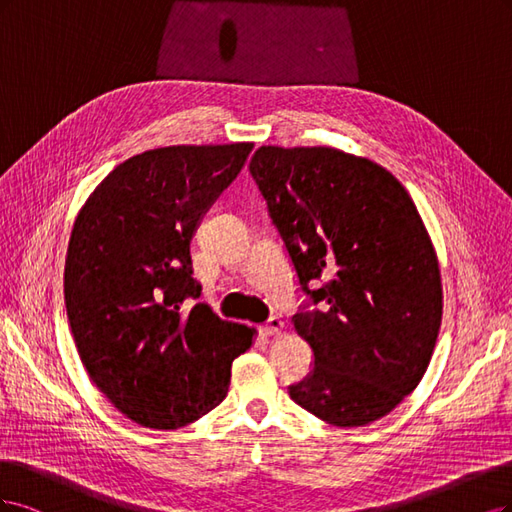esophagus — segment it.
I'll use <instances>...</instances> for the list:
<instances>
[{"mask_svg":"<svg viewBox=\"0 0 512 512\" xmlns=\"http://www.w3.org/2000/svg\"><path fill=\"white\" fill-rule=\"evenodd\" d=\"M283 329H285V323H283V319H278V317H272L266 325L261 327V332L266 334V336H278V334H283Z\"/></svg>","mask_w":512,"mask_h":512,"instance_id":"obj_1","label":"esophagus"}]
</instances>
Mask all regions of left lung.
Here are the masks:
<instances>
[{"label":"left lung","mask_w":512,"mask_h":512,"mask_svg":"<svg viewBox=\"0 0 512 512\" xmlns=\"http://www.w3.org/2000/svg\"><path fill=\"white\" fill-rule=\"evenodd\" d=\"M251 174L302 291L323 302L293 319L315 368L291 400L338 427L378 421L421 383L442 321L438 255L415 202L389 170L332 146H261Z\"/></svg>","instance_id":"1"}]
</instances>
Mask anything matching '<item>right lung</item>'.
I'll use <instances>...</instances> for the list:
<instances>
[{
	"instance_id": "right-lung-1",
	"label": "right lung",
	"mask_w": 512,
	"mask_h": 512,
	"mask_svg": "<svg viewBox=\"0 0 512 512\" xmlns=\"http://www.w3.org/2000/svg\"><path fill=\"white\" fill-rule=\"evenodd\" d=\"M253 142L178 144L119 163L76 214L63 295L82 366L112 406L176 430L219 406L255 327L200 298L189 242Z\"/></svg>"
}]
</instances>
